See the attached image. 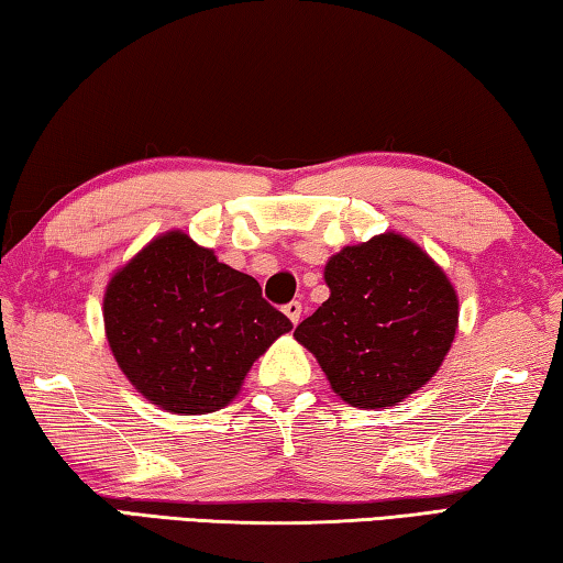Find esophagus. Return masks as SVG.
Returning <instances> with one entry per match:
<instances>
[{"instance_id": "esophagus-1", "label": "esophagus", "mask_w": 563, "mask_h": 563, "mask_svg": "<svg viewBox=\"0 0 563 563\" xmlns=\"http://www.w3.org/2000/svg\"><path fill=\"white\" fill-rule=\"evenodd\" d=\"M283 312L290 318V322H295V325H298L300 316H302V302H300V300H290V302L283 308Z\"/></svg>"}]
</instances>
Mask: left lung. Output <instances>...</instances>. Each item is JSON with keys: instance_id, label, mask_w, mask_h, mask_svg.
I'll return each instance as SVG.
<instances>
[{"instance_id": "8db88e82", "label": "left lung", "mask_w": 563, "mask_h": 563, "mask_svg": "<svg viewBox=\"0 0 563 563\" xmlns=\"http://www.w3.org/2000/svg\"><path fill=\"white\" fill-rule=\"evenodd\" d=\"M330 298L295 328L352 407L402 402L452 347L456 292L412 241L385 233L342 247L325 265Z\"/></svg>"}]
</instances>
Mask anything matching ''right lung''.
<instances>
[{
  "label": "right lung",
  "instance_id": "add662e5",
  "mask_svg": "<svg viewBox=\"0 0 563 563\" xmlns=\"http://www.w3.org/2000/svg\"><path fill=\"white\" fill-rule=\"evenodd\" d=\"M103 322L131 385L178 415L225 407L253 362L292 328L258 280L178 231L156 238L113 275Z\"/></svg>",
  "mask_w": 563,
  "mask_h": 563
}]
</instances>
